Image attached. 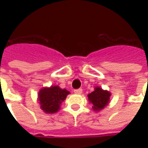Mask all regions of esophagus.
I'll use <instances>...</instances> for the list:
<instances>
[{
	"label": "esophagus",
	"instance_id": "34e87169",
	"mask_svg": "<svg viewBox=\"0 0 148 148\" xmlns=\"http://www.w3.org/2000/svg\"><path fill=\"white\" fill-rule=\"evenodd\" d=\"M74 92L76 94H81V93H82V89H77V90H74Z\"/></svg>",
	"mask_w": 148,
	"mask_h": 148
}]
</instances>
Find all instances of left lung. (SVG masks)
<instances>
[{"label": "left lung", "mask_w": 148, "mask_h": 148, "mask_svg": "<svg viewBox=\"0 0 148 148\" xmlns=\"http://www.w3.org/2000/svg\"><path fill=\"white\" fill-rule=\"evenodd\" d=\"M111 94L106 90H103L100 87H96L95 90L88 95V98L90 103L93 104V110L99 111L104 109L109 101Z\"/></svg>", "instance_id": "left-lung-1"}]
</instances>
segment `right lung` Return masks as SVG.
<instances>
[{"mask_svg":"<svg viewBox=\"0 0 148 148\" xmlns=\"http://www.w3.org/2000/svg\"><path fill=\"white\" fill-rule=\"evenodd\" d=\"M70 93L66 90H62L58 86L43 88L39 91V100L40 107L47 113H54L59 109L61 103Z\"/></svg>","mask_w":148,"mask_h":148,"instance_id":"right-lung-1","label":"right lung"}]
</instances>
